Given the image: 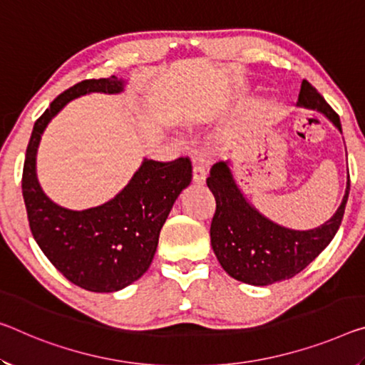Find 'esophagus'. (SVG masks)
<instances>
[{
	"label": "esophagus",
	"mask_w": 365,
	"mask_h": 365,
	"mask_svg": "<svg viewBox=\"0 0 365 365\" xmlns=\"http://www.w3.org/2000/svg\"><path fill=\"white\" fill-rule=\"evenodd\" d=\"M206 177H207L206 165L195 164V167H193V182L203 185L206 182Z\"/></svg>",
	"instance_id": "34e87169"
}]
</instances>
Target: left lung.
I'll return each instance as SVG.
<instances>
[{"label": "left lung", "mask_w": 365, "mask_h": 365, "mask_svg": "<svg viewBox=\"0 0 365 365\" xmlns=\"http://www.w3.org/2000/svg\"><path fill=\"white\" fill-rule=\"evenodd\" d=\"M297 106L318 110L341 131L338 113L305 79ZM206 183L216 200L210 229L212 250L225 273L253 286L291 279L325 250L343 221L351 187L348 175L343 203L329 221L312 230H292L271 222L247 203L227 162H216Z\"/></svg>", "instance_id": "left-lung-1"}]
</instances>
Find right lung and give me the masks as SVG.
Segmentation results:
<instances>
[{
  "instance_id": "right-lung-1",
  "label": "right lung",
  "mask_w": 365,
  "mask_h": 365,
  "mask_svg": "<svg viewBox=\"0 0 365 365\" xmlns=\"http://www.w3.org/2000/svg\"><path fill=\"white\" fill-rule=\"evenodd\" d=\"M123 84L115 76L84 79L58 96L34 125L22 170V196L34 239L68 281L91 292L120 291L146 273L162 225L177 196L192 182L188 158L144 159L130 183L102 206L69 211L45 196L36 175L45 126L71 99L88 92L117 94Z\"/></svg>"
}]
</instances>
